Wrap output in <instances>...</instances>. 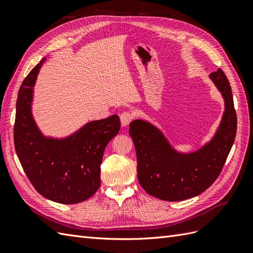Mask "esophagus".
<instances>
[{
    "label": "esophagus",
    "instance_id": "obj_1",
    "mask_svg": "<svg viewBox=\"0 0 253 253\" xmlns=\"http://www.w3.org/2000/svg\"><path fill=\"white\" fill-rule=\"evenodd\" d=\"M133 118H134V115L129 112H124L120 114V121H121V125L124 126H127L129 122L133 120Z\"/></svg>",
    "mask_w": 253,
    "mask_h": 253
}]
</instances>
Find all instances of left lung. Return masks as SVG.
I'll list each match as a JSON object with an SVG mask.
<instances>
[{
    "label": "left lung",
    "instance_id": "1",
    "mask_svg": "<svg viewBox=\"0 0 253 253\" xmlns=\"http://www.w3.org/2000/svg\"><path fill=\"white\" fill-rule=\"evenodd\" d=\"M209 77L224 98L225 112L215 135L201 149L178 152L150 122L136 119L129 124L139 183L159 200L179 202L203 193L218 177L232 148L237 120L230 83L220 68Z\"/></svg>",
    "mask_w": 253,
    "mask_h": 253
}]
</instances>
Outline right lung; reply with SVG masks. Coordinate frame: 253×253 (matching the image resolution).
Listing matches in <instances>:
<instances>
[{"instance_id":"right-lung-1","label":"right lung","mask_w":253,"mask_h":253,"mask_svg":"<svg viewBox=\"0 0 253 253\" xmlns=\"http://www.w3.org/2000/svg\"><path fill=\"white\" fill-rule=\"evenodd\" d=\"M45 58L37 64L19 89L13 140L29 181L49 201L71 205L86 201L100 187L103 152L120 129L118 115L89 121L64 137H46L33 117L34 86Z\"/></svg>"}]
</instances>
